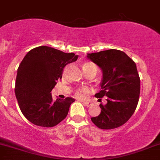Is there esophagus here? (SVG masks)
<instances>
[{
    "label": "esophagus",
    "instance_id": "esophagus-1",
    "mask_svg": "<svg viewBox=\"0 0 160 160\" xmlns=\"http://www.w3.org/2000/svg\"><path fill=\"white\" fill-rule=\"evenodd\" d=\"M83 105H85V106L89 107V106H91V105H92V103L88 102H83Z\"/></svg>",
    "mask_w": 160,
    "mask_h": 160
}]
</instances>
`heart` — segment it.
Wrapping results in <instances>:
<instances>
[{
    "mask_svg": "<svg viewBox=\"0 0 160 160\" xmlns=\"http://www.w3.org/2000/svg\"><path fill=\"white\" fill-rule=\"evenodd\" d=\"M83 71L84 72H87V71L91 70L92 68H95L96 69V66H95L94 64L90 63V62H85V63L83 64ZM90 92V89L88 88V87H81V88H77L75 90V94L78 98H84L86 97V95H88V93Z\"/></svg>",
    "mask_w": 160,
    "mask_h": 160,
    "instance_id": "heart-1",
    "label": "heart"
}]
</instances>
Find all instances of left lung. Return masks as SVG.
<instances>
[{
  "mask_svg": "<svg viewBox=\"0 0 160 160\" xmlns=\"http://www.w3.org/2000/svg\"><path fill=\"white\" fill-rule=\"evenodd\" d=\"M88 59L102 71L101 90L95 96L107 103L100 104L101 113L92 117V122L102 129L122 126L133 115L140 93V78L136 63L125 52L116 49L91 53Z\"/></svg>",
  "mask_w": 160,
  "mask_h": 160,
  "instance_id": "1",
  "label": "left lung"
}]
</instances>
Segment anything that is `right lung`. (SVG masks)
<instances>
[{"label":"right lung","mask_w":160,"mask_h":160,"mask_svg":"<svg viewBox=\"0 0 160 160\" xmlns=\"http://www.w3.org/2000/svg\"><path fill=\"white\" fill-rule=\"evenodd\" d=\"M78 55L48 46L31 49L18 68L15 95L20 109L28 121L42 127H53L67 116L75 99H52L51 92L62 78L64 68Z\"/></svg>","instance_id":"obj_1"}]
</instances>
